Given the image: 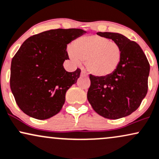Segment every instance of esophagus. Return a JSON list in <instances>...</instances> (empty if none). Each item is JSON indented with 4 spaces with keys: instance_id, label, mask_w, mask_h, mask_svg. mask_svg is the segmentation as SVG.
Returning a JSON list of instances; mask_svg holds the SVG:
<instances>
[{
    "instance_id": "34e87169",
    "label": "esophagus",
    "mask_w": 159,
    "mask_h": 159,
    "mask_svg": "<svg viewBox=\"0 0 159 159\" xmlns=\"http://www.w3.org/2000/svg\"><path fill=\"white\" fill-rule=\"evenodd\" d=\"M81 76H85V77H89L88 74H86V72L85 70H82L81 71Z\"/></svg>"
}]
</instances>
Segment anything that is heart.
I'll list each match as a JSON object with an SVG mask.
<instances>
[{
  "instance_id": "1",
  "label": "heart",
  "mask_w": 159,
  "mask_h": 159,
  "mask_svg": "<svg viewBox=\"0 0 159 159\" xmlns=\"http://www.w3.org/2000/svg\"><path fill=\"white\" fill-rule=\"evenodd\" d=\"M73 61H85L88 71L97 77H106L115 72L120 65L122 51L117 43L100 35L78 39L68 50Z\"/></svg>"
}]
</instances>
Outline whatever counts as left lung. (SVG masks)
<instances>
[{"instance_id": "1", "label": "left lung", "mask_w": 159, "mask_h": 159, "mask_svg": "<svg viewBox=\"0 0 159 159\" xmlns=\"http://www.w3.org/2000/svg\"><path fill=\"white\" fill-rule=\"evenodd\" d=\"M120 47L122 57L118 68L106 77L90 74L87 98L98 115L108 119L121 118L135 111L146 97L150 64L139 44L116 33L98 32Z\"/></svg>"}]
</instances>
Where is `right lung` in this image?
<instances>
[{
	"label": "right lung",
	"mask_w": 159,
	"mask_h": 159,
	"mask_svg": "<svg viewBox=\"0 0 159 159\" xmlns=\"http://www.w3.org/2000/svg\"><path fill=\"white\" fill-rule=\"evenodd\" d=\"M86 31L56 29L28 38L11 62L10 88L17 105L28 116L45 120L60 111L66 91L75 84L80 69L65 70L67 44Z\"/></svg>",
	"instance_id": "1"
}]
</instances>
